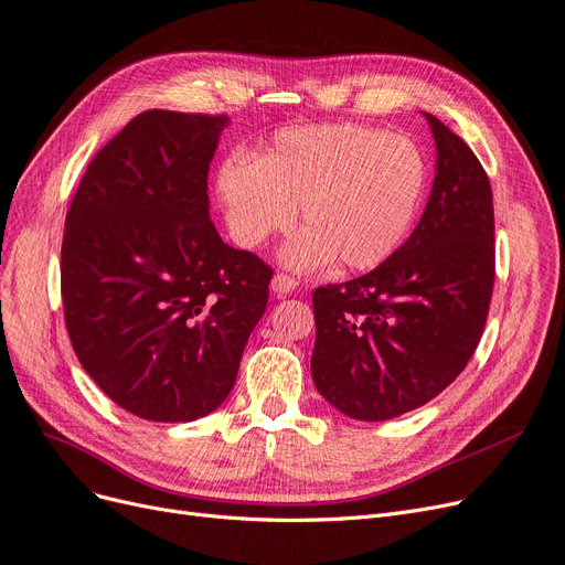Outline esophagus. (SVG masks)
Segmentation results:
<instances>
[{"mask_svg": "<svg viewBox=\"0 0 565 565\" xmlns=\"http://www.w3.org/2000/svg\"><path fill=\"white\" fill-rule=\"evenodd\" d=\"M298 279L296 277H290V275H275L271 277V290H275L277 296H288V294H294V290L298 288Z\"/></svg>", "mask_w": 565, "mask_h": 565, "instance_id": "34e87169", "label": "esophagus"}]
</instances>
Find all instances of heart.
Wrapping results in <instances>:
<instances>
[{
    "label": "heart",
    "mask_w": 565,
    "mask_h": 565,
    "mask_svg": "<svg viewBox=\"0 0 565 565\" xmlns=\"http://www.w3.org/2000/svg\"><path fill=\"white\" fill-rule=\"evenodd\" d=\"M428 164L419 146L356 122L284 128L256 158L227 156L216 198L227 233L258 248L296 221L305 227L284 248V263L315 269L338 258L363 271L386 263L419 214Z\"/></svg>",
    "instance_id": "obj_1"
}]
</instances>
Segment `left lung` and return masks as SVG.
I'll return each mask as SVG.
<instances>
[{
	"label": "left lung",
	"instance_id": "obj_1",
	"mask_svg": "<svg viewBox=\"0 0 565 565\" xmlns=\"http://www.w3.org/2000/svg\"><path fill=\"white\" fill-rule=\"evenodd\" d=\"M435 181L419 225L367 275L315 290L311 377L359 422L433 401L482 340L495 277L493 195L470 146L433 114Z\"/></svg>",
	"mask_w": 565,
	"mask_h": 565
}]
</instances>
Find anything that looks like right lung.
I'll use <instances>...</instances> for the list:
<instances>
[{"mask_svg": "<svg viewBox=\"0 0 565 565\" xmlns=\"http://www.w3.org/2000/svg\"><path fill=\"white\" fill-rule=\"evenodd\" d=\"M227 116L151 109L88 164L65 221L60 288L76 359L149 422L212 414L233 391L271 267L209 221Z\"/></svg>", "mask_w": 565, "mask_h": 565, "instance_id": "1", "label": "right lung"}]
</instances>
